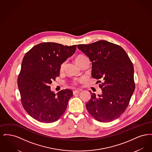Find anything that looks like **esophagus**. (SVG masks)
Masks as SVG:
<instances>
[{"label":"esophagus","instance_id":"esophagus-1","mask_svg":"<svg viewBox=\"0 0 152 152\" xmlns=\"http://www.w3.org/2000/svg\"><path fill=\"white\" fill-rule=\"evenodd\" d=\"M81 91V90H77V89H76V90H74V91H73V94H78V93H79Z\"/></svg>","mask_w":152,"mask_h":152}]
</instances>
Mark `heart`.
I'll list each match as a JSON object with an SVG mask.
<instances>
[{
  "label": "heart",
  "instance_id": "1",
  "mask_svg": "<svg viewBox=\"0 0 152 152\" xmlns=\"http://www.w3.org/2000/svg\"><path fill=\"white\" fill-rule=\"evenodd\" d=\"M87 58L86 56H84V55H78L76 58H75V61H76V63L77 64H79L81 61H82L83 60H84V59H86V58ZM64 67H65V63H63L60 65V71H63ZM74 84H76V81H75V82H74Z\"/></svg>",
  "mask_w": 152,
  "mask_h": 152
}]
</instances>
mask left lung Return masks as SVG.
Masks as SVG:
<instances>
[{"mask_svg":"<svg viewBox=\"0 0 152 152\" xmlns=\"http://www.w3.org/2000/svg\"><path fill=\"white\" fill-rule=\"evenodd\" d=\"M77 48L92 61V76L100 83L101 94L91 93L86 104L88 112L94 118L107 123L118 118L128 107L135 89L134 68L123 48L106 40Z\"/></svg>","mask_w":152,"mask_h":152,"instance_id":"8db88e82","label":"left lung"}]
</instances>
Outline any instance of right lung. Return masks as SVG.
<instances>
[{
	"mask_svg": "<svg viewBox=\"0 0 152 152\" xmlns=\"http://www.w3.org/2000/svg\"><path fill=\"white\" fill-rule=\"evenodd\" d=\"M76 49V45L42 43L24 55L18 86L23 108L37 121L53 123L64 113L72 91L66 89L56 95L49 85L59 76L60 65L72 56Z\"/></svg>",
	"mask_w": 152,
	"mask_h": 152,
	"instance_id": "obj_1",
	"label": "right lung"
}]
</instances>
